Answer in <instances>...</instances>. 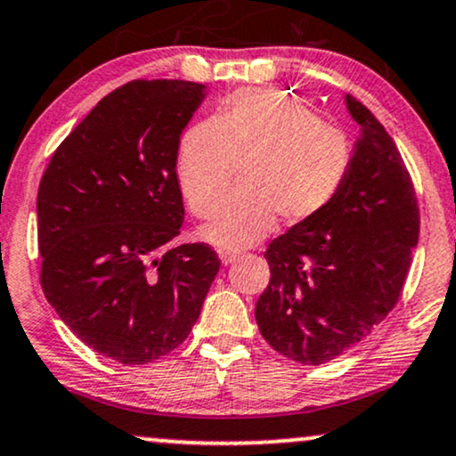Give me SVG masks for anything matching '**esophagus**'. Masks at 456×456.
I'll list each match as a JSON object with an SVG mask.
<instances>
[{
  "mask_svg": "<svg viewBox=\"0 0 456 456\" xmlns=\"http://www.w3.org/2000/svg\"><path fill=\"white\" fill-rule=\"evenodd\" d=\"M218 258H221L223 265H232V263L238 261L240 255H238V252H233V250H224V248H221V250H218Z\"/></svg>",
  "mask_w": 456,
  "mask_h": 456,
  "instance_id": "obj_1",
  "label": "esophagus"
}]
</instances>
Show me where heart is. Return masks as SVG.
<instances>
[{"instance_id":"1","label":"heart","mask_w":456,"mask_h":456,"mask_svg":"<svg viewBox=\"0 0 456 456\" xmlns=\"http://www.w3.org/2000/svg\"><path fill=\"white\" fill-rule=\"evenodd\" d=\"M235 166H244L241 193L224 200L201 229L224 250L256 244L275 216L284 224L320 216L347 183L354 145L286 92L240 90L178 142L176 181L195 215H212Z\"/></svg>"}]
</instances>
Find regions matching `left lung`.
I'll return each mask as SVG.
<instances>
[{
  "label": "left lung",
  "mask_w": 456,
  "mask_h": 456,
  "mask_svg": "<svg viewBox=\"0 0 456 456\" xmlns=\"http://www.w3.org/2000/svg\"><path fill=\"white\" fill-rule=\"evenodd\" d=\"M345 105L360 138L343 191L265 252L271 280L256 301L258 330L298 364H326L387 318L419 241L417 195L394 138L354 96Z\"/></svg>",
  "instance_id": "left-lung-1"
}]
</instances>
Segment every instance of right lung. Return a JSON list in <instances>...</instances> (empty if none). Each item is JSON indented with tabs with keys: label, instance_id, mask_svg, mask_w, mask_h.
Returning a JSON list of instances; mask_svg holds the SVG:
<instances>
[{
	"label": "right lung",
	"instance_id": "add662e5",
	"mask_svg": "<svg viewBox=\"0 0 456 456\" xmlns=\"http://www.w3.org/2000/svg\"><path fill=\"white\" fill-rule=\"evenodd\" d=\"M204 99V84L183 79L124 84L61 142L39 183L44 295L119 364L185 341L221 267L208 244L175 246L185 218L176 151Z\"/></svg>",
	"mask_w": 456,
	"mask_h": 456
}]
</instances>
